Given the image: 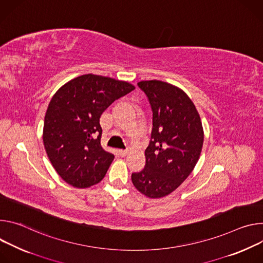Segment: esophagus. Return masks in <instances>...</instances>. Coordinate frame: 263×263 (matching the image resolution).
<instances>
[{"mask_svg": "<svg viewBox=\"0 0 263 263\" xmlns=\"http://www.w3.org/2000/svg\"><path fill=\"white\" fill-rule=\"evenodd\" d=\"M128 153H129V151H127V149H119L118 151V155L120 157H125V156H127Z\"/></svg>", "mask_w": 263, "mask_h": 263, "instance_id": "obj_1", "label": "esophagus"}]
</instances>
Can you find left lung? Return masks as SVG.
Segmentation results:
<instances>
[{"label":"left lung","mask_w":263,"mask_h":263,"mask_svg":"<svg viewBox=\"0 0 263 263\" xmlns=\"http://www.w3.org/2000/svg\"><path fill=\"white\" fill-rule=\"evenodd\" d=\"M138 85L153 108V132L146 164L132 174V182L145 196L160 198L176 190L194 169L203 129L194 103L180 87L160 80H142Z\"/></svg>","instance_id":"1"}]
</instances>
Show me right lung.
Here are the masks:
<instances>
[{
  "label": "right lung",
  "mask_w": 263,
  "mask_h": 263,
  "mask_svg": "<svg viewBox=\"0 0 263 263\" xmlns=\"http://www.w3.org/2000/svg\"><path fill=\"white\" fill-rule=\"evenodd\" d=\"M135 90L129 82L94 74L78 76L53 95L45 116L43 141L60 177L76 188L98 184L115 156L101 146L100 117Z\"/></svg>",
  "instance_id": "1"
}]
</instances>
